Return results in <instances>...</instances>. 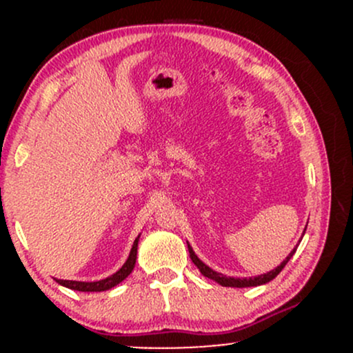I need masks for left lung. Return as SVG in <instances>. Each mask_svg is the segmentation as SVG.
<instances>
[{
    "mask_svg": "<svg viewBox=\"0 0 353 353\" xmlns=\"http://www.w3.org/2000/svg\"><path fill=\"white\" fill-rule=\"evenodd\" d=\"M303 234H305V230H303ZM188 249H189V255H190V259H192V262H194V264H196L197 269L201 270V274L204 275V277L212 279V281H216L217 283H221L222 287H239V289H242V287H257V285H264V283L270 282V281H274V279L277 277L279 274H281V270L283 269V267H285L287 262L290 261V257H292V255L295 254V250H297V247H295V249L290 250V254L287 255L285 261L281 262V265H277V267H275V269L270 270V272H267V274H261V275H255V277H249V279H247V277H244V279H239V277H228V275H224V274H221V272H216V270L210 269L209 265H205L204 262H202L201 259L197 257L196 252H194V250H192V247L189 245V242H188Z\"/></svg>",
    "mask_w": 353,
    "mask_h": 353,
    "instance_id": "obj_1",
    "label": "left lung"
}]
</instances>
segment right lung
<instances>
[{"instance_id": "1", "label": "right lung", "mask_w": 353, "mask_h": 353, "mask_svg": "<svg viewBox=\"0 0 353 353\" xmlns=\"http://www.w3.org/2000/svg\"><path fill=\"white\" fill-rule=\"evenodd\" d=\"M139 237L141 236L136 237L134 244H132V249H131V252H129V257H128V261L124 262V265L121 267L117 272L109 275V277H106V279H103V281L79 282V281H61V279H58L56 282H58L59 285L68 287V289H71V290H79V292H104V290L112 289V287H116L117 283L123 282L124 279L132 272V269H134L136 259H137V244H139Z\"/></svg>"}]
</instances>
